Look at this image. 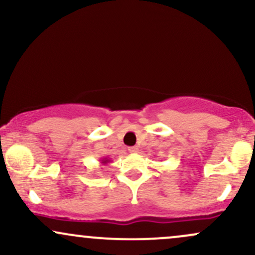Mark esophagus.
<instances>
[{
    "mask_svg": "<svg viewBox=\"0 0 255 255\" xmlns=\"http://www.w3.org/2000/svg\"><path fill=\"white\" fill-rule=\"evenodd\" d=\"M137 150H139L137 146H130V147H128V151H129L130 153H136Z\"/></svg>",
    "mask_w": 255,
    "mask_h": 255,
    "instance_id": "obj_1",
    "label": "esophagus"
}]
</instances>
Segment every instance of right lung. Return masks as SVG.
Returning <instances> with one entry per match:
<instances>
[{
	"mask_svg": "<svg viewBox=\"0 0 255 255\" xmlns=\"http://www.w3.org/2000/svg\"><path fill=\"white\" fill-rule=\"evenodd\" d=\"M109 162H110V159H108L107 157L102 158V160H101V163H102V164H103V165H108V163H109Z\"/></svg>",
	"mask_w": 255,
	"mask_h": 255,
	"instance_id": "1",
	"label": "right lung"
}]
</instances>
